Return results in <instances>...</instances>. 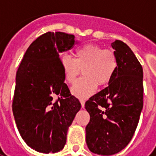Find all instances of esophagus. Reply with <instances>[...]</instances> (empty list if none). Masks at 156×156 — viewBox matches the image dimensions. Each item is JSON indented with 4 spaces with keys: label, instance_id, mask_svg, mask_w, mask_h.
Returning <instances> with one entry per match:
<instances>
[{
    "label": "esophagus",
    "instance_id": "1",
    "mask_svg": "<svg viewBox=\"0 0 156 156\" xmlns=\"http://www.w3.org/2000/svg\"><path fill=\"white\" fill-rule=\"evenodd\" d=\"M80 103H81V106H82V108H84L85 102L83 101V100H80Z\"/></svg>",
    "mask_w": 156,
    "mask_h": 156
}]
</instances>
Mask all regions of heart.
<instances>
[{
  "instance_id": "1",
  "label": "heart",
  "mask_w": 156,
  "mask_h": 156,
  "mask_svg": "<svg viewBox=\"0 0 156 156\" xmlns=\"http://www.w3.org/2000/svg\"><path fill=\"white\" fill-rule=\"evenodd\" d=\"M62 71L66 81L74 83L83 69L84 77L75 83L71 93L80 99H86L102 86L111 80L117 71L118 58L110 49L95 44H85L75 51V59L64 55L60 59Z\"/></svg>"
}]
</instances>
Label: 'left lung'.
<instances>
[{"instance_id":"8db88e82","label":"left lung","mask_w":156,"mask_h":156,"mask_svg":"<svg viewBox=\"0 0 156 156\" xmlns=\"http://www.w3.org/2000/svg\"><path fill=\"white\" fill-rule=\"evenodd\" d=\"M111 46L118 58L117 71L107 88L85 103L90 115L86 143L91 152L101 155L115 154L127 146L143 108L142 66L124 42L116 40Z\"/></svg>"}]
</instances>
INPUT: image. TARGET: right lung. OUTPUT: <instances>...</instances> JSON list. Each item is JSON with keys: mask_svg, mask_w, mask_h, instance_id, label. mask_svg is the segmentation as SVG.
<instances>
[{"mask_svg": "<svg viewBox=\"0 0 156 156\" xmlns=\"http://www.w3.org/2000/svg\"><path fill=\"white\" fill-rule=\"evenodd\" d=\"M76 42L65 32L44 33L29 46L16 72L13 115L23 140L36 151L62 150L68 127L81 108L60 65V54Z\"/></svg>", "mask_w": 156, "mask_h": 156, "instance_id": "obj_1", "label": "right lung"}]
</instances>
